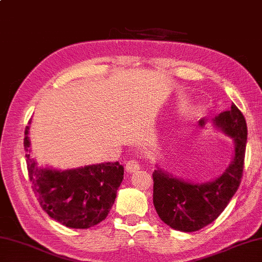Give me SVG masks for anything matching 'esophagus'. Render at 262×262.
I'll return each mask as SVG.
<instances>
[{
  "label": "esophagus",
  "instance_id": "1",
  "mask_svg": "<svg viewBox=\"0 0 262 262\" xmlns=\"http://www.w3.org/2000/svg\"><path fill=\"white\" fill-rule=\"evenodd\" d=\"M137 169H140V165H139V163H137V161H135V160L127 161V164H126V170H127V173L132 174V173L136 172Z\"/></svg>",
  "mask_w": 262,
  "mask_h": 262
}]
</instances>
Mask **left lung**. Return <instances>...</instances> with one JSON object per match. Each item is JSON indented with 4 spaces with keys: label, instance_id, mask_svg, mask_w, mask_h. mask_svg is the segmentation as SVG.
Segmentation results:
<instances>
[{
    "label": "left lung",
    "instance_id": "8db88e82",
    "mask_svg": "<svg viewBox=\"0 0 262 262\" xmlns=\"http://www.w3.org/2000/svg\"><path fill=\"white\" fill-rule=\"evenodd\" d=\"M212 123L234 142V156L220 177L198 183L175 178L159 166L152 173L156 211L161 221L175 230L192 232L210 225L239 187L247 140L245 118L232 103L230 110L216 116Z\"/></svg>",
    "mask_w": 262,
    "mask_h": 262
}]
</instances>
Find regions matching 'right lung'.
I'll use <instances>...</instances> for the list:
<instances>
[{"instance_id": "obj_1", "label": "right lung", "mask_w": 262, "mask_h": 262, "mask_svg": "<svg viewBox=\"0 0 262 262\" xmlns=\"http://www.w3.org/2000/svg\"><path fill=\"white\" fill-rule=\"evenodd\" d=\"M28 130L26 126L24 147L28 177L45 212L73 229H88L105 220L123 180V166L116 161L64 170L41 167L31 157Z\"/></svg>"}]
</instances>
